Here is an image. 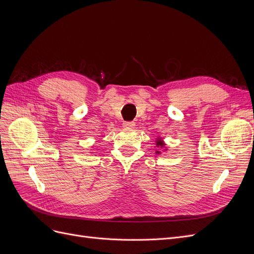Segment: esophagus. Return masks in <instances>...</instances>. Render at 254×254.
Instances as JSON below:
<instances>
[{
    "label": "esophagus",
    "mask_w": 254,
    "mask_h": 254,
    "mask_svg": "<svg viewBox=\"0 0 254 254\" xmlns=\"http://www.w3.org/2000/svg\"><path fill=\"white\" fill-rule=\"evenodd\" d=\"M123 126H124L125 128H133L134 123L133 122H125V123H123Z\"/></svg>",
    "instance_id": "esophagus-1"
}]
</instances>
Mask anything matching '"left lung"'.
<instances>
[{
    "label": "left lung",
    "mask_w": 254,
    "mask_h": 254,
    "mask_svg": "<svg viewBox=\"0 0 254 254\" xmlns=\"http://www.w3.org/2000/svg\"><path fill=\"white\" fill-rule=\"evenodd\" d=\"M156 142H157V144H156V145L158 146V147H159V146H161V147H163V146L165 145V144H164V142L162 141V139H160V137H158ZM156 152H157V153H160V151H156Z\"/></svg>",
    "instance_id": "obj_1"
}]
</instances>
